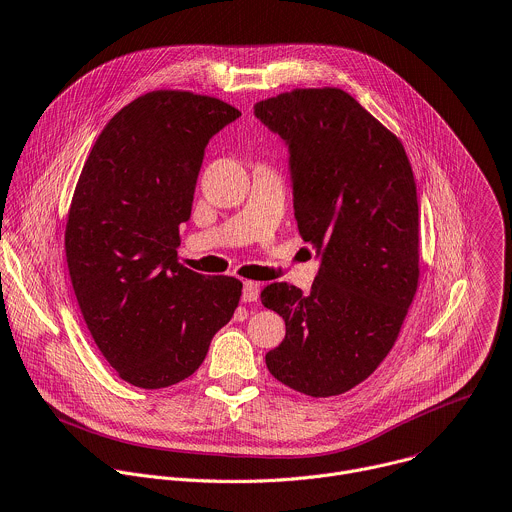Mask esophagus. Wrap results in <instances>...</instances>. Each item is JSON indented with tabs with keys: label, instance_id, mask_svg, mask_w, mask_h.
I'll use <instances>...</instances> for the list:
<instances>
[{
	"label": "esophagus",
	"instance_id": "esophagus-1",
	"mask_svg": "<svg viewBox=\"0 0 512 512\" xmlns=\"http://www.w3.org/2000/svg\"><path fill=\"white\" fill-rule=\"evenodd\" d=\"M259 299V283L255 281H243V301L251 303Z\"/></svg>",
	"mask_w": 512,
	"mask_h": 512
}]
</instances>
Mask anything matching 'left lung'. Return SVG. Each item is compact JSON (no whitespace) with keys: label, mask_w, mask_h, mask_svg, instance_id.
Masks as SVG:
<instances>
[{"label":"left lung","mask_w":512,"mask_h":512,"mask_svg":"<svg viewBox=\"0 0 512 512\" xmlns=\"http://www.w3.org/2000/svg\"><path fill=\"white\" fill-rule=\"evenodd\" d=\"M289 150L293 209L319 257L311 291L285 281L261 303L285 319L265 364L313 398L364 382L392 350L418 287V199L402 142L339 88H301L255 104Z\"/></svg>","instance_id":"1"}]
</instances>
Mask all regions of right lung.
Masks as SVG:
<instances>
[{
	"label": "right lung",
	"mask_w": 512,
	"mask_h": 512,
	"mask_svg": "<svg viewBox=\"0 0 512 512\" xmlns=\"http://www.w3.org/2000/svg\"><path fill=\"white\" fill-rule=\"evenodd\" d=\"M239 116L219 98L148 92L104 126L82 168L64 241L70 279L98 350L136 388L193 376L239 305V279L177 261L205 148Z\"/></svg>",
	"instance_id": "right-lung-1"
}]
</instances>
